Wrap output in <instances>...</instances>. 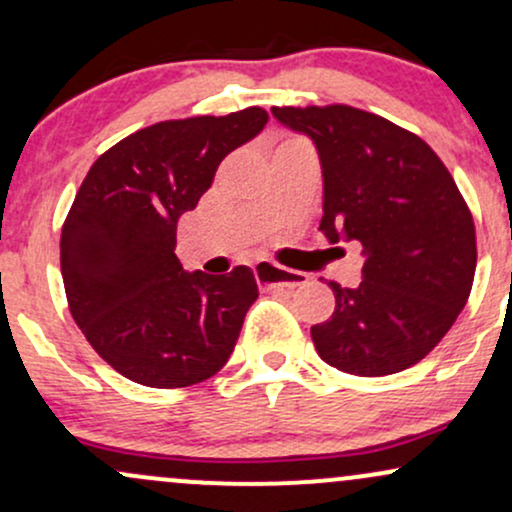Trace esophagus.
Returning a JSON list of instances; mask_svg holds the SVG:
<instances>
[{
    "label": "esophagus",
    "mask_w": 512,
    "mask_h": 512,
    "mask_svg": "<svg viewBox=\"0 0 512 512\" xmlns=\"http://www.w3.org/2000/svg\"><path fill=\"white\" fill-rule=\"evenodd\" d=\"M255 279L260 286L267 289H293V286H301L308 281V274L296 272V269L276 267L272 262H260L255 267Z\"/></svg>",
    "instance_id": "34e87169"
}]
</instances>
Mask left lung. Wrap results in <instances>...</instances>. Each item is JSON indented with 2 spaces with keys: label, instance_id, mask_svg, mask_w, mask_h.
Wrapping results in <instances>:
<instances>
[{
  "label": "left lung",
  "instance_id": "1",
  "mask_svg": "<svg viewBox=\"0 0 512 512\" xmlns=\"http://www.w3.org/2000/svg\"><path fill=\"white\" fill-rule=\"evenodd\" d=\"M313 139L322 166L320 231L363 248L356 289L334 291L330 320L310 327L332 368L380 378L414 366L467 303L477 236L455 180L424 139L351 105L272 108Z\"/></svg>",
  "mask_w": 512,
  "mask_h": 512
}]
</instances>
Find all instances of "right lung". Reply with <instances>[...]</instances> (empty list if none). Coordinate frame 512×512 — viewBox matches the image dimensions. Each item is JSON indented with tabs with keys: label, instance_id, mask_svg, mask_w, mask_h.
<instances>
[{
	"label": "right lung",
	"instance_id": "obj_1",
	"mask_svg": "<svg viewBox=\"0 0 512 512\" xmlns=\"http://www.w3.org/2000/svg\"><path fill=\"white\" fill-rule=\"evenodd\" d=\"M267 120L245 108L156 122L98 156L81 182L60 240L67 303L96 354L132 383L197 385L233 354L260 296L255 276L185 272L175 233L223 158Z\"/></svg>",
	"mask_w": 512,
	"mask_h": 512
}]
</instances>
